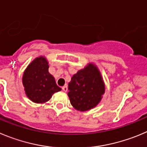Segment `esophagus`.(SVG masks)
Instances as JSON below:
<instances>
[{
	"mask_svg": "<svg viewBox=\"0 0 147 147\" xmlns=\"http://www.w3.org/2000/svg\"><path fill=\"white\" fill-rule=\"evenodd\" d=\"M62 90H64V92H67V90H68V88H67V86H64L62 87Z\"/></svg>",
	"mask_w": 147,
	"mask_h": 147,
	"instance_id": "esophagus-1",
	"label": "esophagus"
}]
</instances>
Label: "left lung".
<instances>
[{
    "instance_id": "8db88e82",
    "label": "left lung",
    "mask_w": 147,
    "mask_h": 147,
    "mask_svg": "<svg viewBox=\"0 0 147 147\" xmlns=\"http://www.w3.org/2000/svg\"><path fill=\"white\" fill-rule=\"evenodd\" d=\"M68 96L77 110L85 112L95 107L102 98L105 86L96 66L88 64L71 78Z\"/></svg>"
}]
</instances>
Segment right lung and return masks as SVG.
<instances>
[{
	"label": "right lung",
	"mask_w": 147,
	"mask_h": 147,
	"mask_svg": "<svg viewBox=\"0 0 147 147\" xmlns=\"http://www.w3.org/2000/svg\"><path fill=\"white\" fill-rule=\"evenodd\" d=\"M49 67L47 59L40 57L30 63L24 72L22 83L25 94L33 102H46L54 93L61 90L49 72Z\"/></svg>",
	"instance_id": "obj_1"
}]
</instances>
